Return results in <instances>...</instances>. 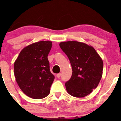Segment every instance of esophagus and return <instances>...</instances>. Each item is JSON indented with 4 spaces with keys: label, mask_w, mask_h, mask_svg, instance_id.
<instances>
[{
    "label": "esophagus",
    "mask_w": 121,
    "mask_h": 121,
    "mask_svg": "<svg viewBox=\"0 0 121 121\" xmlns=\"http://www.w3.org/2000/svg\"><path fill=\"white\" fill-rule=\"evenodd\" d=\"M61 73H58V74H57V75H56L57 77V78H60V76H61Z\"/></svg>",
    "instance_id": "34e87169"
}]
</instances>
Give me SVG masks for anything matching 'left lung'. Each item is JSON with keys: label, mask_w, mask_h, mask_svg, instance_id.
Instances as JSON below:
<instances>
[{"label": "left lung", "mask_w": 121, "mask_h": 121, "mask_svg": "<svg viewBox=\"0 0 121 121\" xmlns=\"http://www.w3.org/2000/svg\"><path fill=\"white\" fill-rule=\"evenodd\" d=\"M59 45L72 68L71 78L65 84L66 91L75 97L86 96L100 81L103 61L93 47L85 43L68 41L61 42Z\"/></svg>", "instance_id": "obj_1"}]
</instances>
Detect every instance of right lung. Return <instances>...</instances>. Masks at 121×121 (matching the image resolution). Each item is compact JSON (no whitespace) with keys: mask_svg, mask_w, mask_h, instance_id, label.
Here are the masks:
<instances>
[{"mask_svg":"<svg viewBox=\"0 0 121 121\" xmlns=\"http://www.w3.org/2000/svg\"><path fill=\"white\" fill-rule=\"evenodd\" d=\"M51 41H40L23 48L14 62V74L20 89L27 96L41 99L49 95L55 76L49 69L48 55Z\"/></svg>","mask_w":121,"mask_h":121,"instance_id":"add662e5","label":"right lung"}]
</instances>
